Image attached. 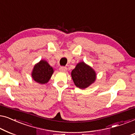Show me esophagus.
I'll list each match as a JSON object with an SVG mask.
<instances>
[{
    "instance_id": "esophagus-1",
    "label": "esophagus",
    "mask_w": 135,
    "mask_h": 135,
    "mask_svg": "<svg viewBox=\"0 0 135 135\" xmlns=\"http://www.w3.org/2000/svg\"><path fill=\"white\" fill-rule=\"evenodd\" d=\"M59 70L60 71H63V72H65L67 70V68L66 67H60L59 68Z\"/></svg>"
}]
</instances>
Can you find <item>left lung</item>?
I'll return each instance as SVG.
<instances>
[{
  "instance_id": "left-lung-1",
  "label": "left lung",
  "mask_w": 135,
  "mask_h": 135,
  "mask_svg": "<svg viewBox=\"0 0 135 135\" xmlns=\"http://www.w3.org/2000/svg\"><path fill=\"white\" fill-rule=\"evenodd\" d=\"M71 78L76 86L86 89L95 80L96 73L92 68L82 62L78 64L72 70Z\"/></svg>"
}]
</instances>
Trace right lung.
Masks as SVG:
<instances>
[{
  "label": "right lung",
  "instance_id": "right-lung-1",
  "mask_svg": "<svg viewBox=\"0 0 135 135\" xmlns=\"http://www.w3.org/2000/svg\"><path fill=\"white\" fill-rule=\"evenodd\" d=\"M53 72L52 67L46 61L42 60L34 66L32 76L34 81L43 84L48 82Z\"/></svg>",
  "mask_w": 135,
  "mask_h": 135
}]
</instances>
